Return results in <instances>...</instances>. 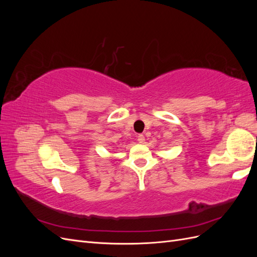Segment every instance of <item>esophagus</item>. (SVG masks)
Segmentation results:
<instances>
[{
  "mask_svg": "<svg viewBox=\"0 0 257 257\" xmlns=\"http://www.w3.org/2000/svg\"><path fill=\"white\" fill-rule=\"evenodd\" d=\"M137 142H138L139 144H144V143H145V136H144L143 134H139V135L137 136Z\"/></svg>",
  "mask_w": 257,
  "mask_h": 257,
  "instance_id": "obj_1",
  "label": "esophagus"
}]
</instances>
